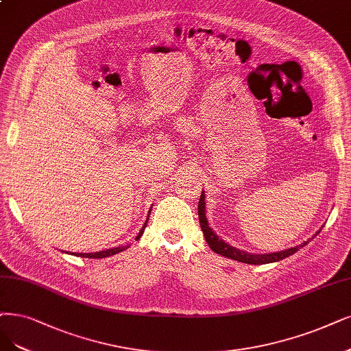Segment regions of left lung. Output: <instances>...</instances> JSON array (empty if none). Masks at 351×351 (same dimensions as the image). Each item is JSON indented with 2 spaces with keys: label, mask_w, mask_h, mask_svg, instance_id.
Listing matches in <instances>:
<instances>
[{
  "label": "left lung",
  "mask_w": 351,
  "mask_h": 351,
  "mask_svg": "<svg viewBox=\"0 0 351 351\" xmlns=\"http://www.w3.org/2000/svg\"><path fill=\"white\" fill-rule=\"evenodd\" d=\"M205 195L204 192L201 193V198L198 202V217H199V224H201V230L205 236L206 243H208L210 247L213 249V252H215L217 254H221L224 257L232 258V261H237L241 263H247V265H265V263H274V262H279L285 257H289L293 253H296L301 247L309 241L302 243L301 245H296V247L288 249V250H283L279 253H269V254H252V253H245L243 250H239L236 247H232V245L227 244L226 241H223L221 239H218L214 231L208 227V221H206V217H205ZM318 234V232H317Z\"/></svg>",
  "instance_id": "obj_1"
}]
</instances>
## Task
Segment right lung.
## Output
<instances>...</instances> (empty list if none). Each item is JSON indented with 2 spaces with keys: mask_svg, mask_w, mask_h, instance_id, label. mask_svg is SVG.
<instances>
[{
  "mask_svg": "<svg viewBox=\"0 0 351 351\" xmlns=\"http://www.w3.org/2000/svg\"><path fill=\"white\" fill-rule=\"evenodd\" d=\"M147 221H149V218L146 219V223H145V226H143V228L140 230V232L137 234V240L143 236V231H145V228H146V226H147ZM125 249H128V245H121V247H114V249H108V250H104V252H97V253H75V256H77V257H93V258H102V257H108V256H112V254H117V253H120V252H123V250H125ZM73 254V253H72Z\"/></svg>",
  "mask_w": 351,
  "mask_h": 351,
  "instance_id": "1",
  "label": "right lung"
}]
</instances>
